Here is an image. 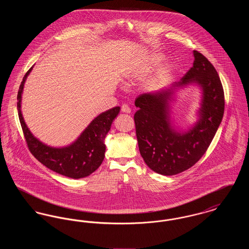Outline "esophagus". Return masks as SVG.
Returning <instances> with one entry per match:
<instances>
[{"mask_svg":"<svg viewBox=\"0 0 249 249\" xmlns=\"http://www.w3.org/2000/svg\"><path fill=\"white\" fill-rule=\"evenodd\" d=\"M121 112H122V113H127V114H130V107H129L128 105H123V106L121 107Z\"/></svg>","mask_w":249,"mask_h":249,"instance_id":"34e87169","label":"esophagus"}]
</instances>
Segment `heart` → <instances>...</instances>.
I'll return each instance as SVG.
<instances>
[{
	"instance_id": "1",
	"label": "heart",
	"mask_w": 249,
	"mask_h": 249,
	"mask_svg": "<svg viewBox=\"0 0 249 249\" xmlns=\"http://www.w3.org/2000/svg\"><path fill=\"white\" fill-rule=\"evenodd\" d=\"M142 73H143V71L140 70L139 68L134 67L127 71V73L125 75V80H127L128 82H134L142 76Z\"/></svg>"
}]
</instances>
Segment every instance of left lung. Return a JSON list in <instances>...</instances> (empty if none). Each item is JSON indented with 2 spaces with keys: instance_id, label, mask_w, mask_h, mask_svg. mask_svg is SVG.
Wrapping results in <instances>:
<instances>
[{
  "instance_id": "obj_1",
  "label": "left lung",
  "mask_w": 249,
  "mask_h": 249,
  "mask_svg": "<svg viewBox=\"0 0 249 249\" xmlns=\"http://www.w3.org/2000/svg\"><path fill=\"white\" fill-rule=\"evenodd\" d=\"M193 66L164 90L140 95L135 100L139 109L134 114L140 154L152 171L174 176L194 165L213 140L224 114V91L212 63L194 50ZM190 83L202 89L198 120L187 132H178L171 124L169 102L178 88Z\"/></svg>"
}]
</instances>
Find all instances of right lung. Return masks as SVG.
<instances>
[{
	"instance_id": "right-lung-1",
	"label": "right lung",
	"mask_w": 249,
	"mask_h": 249,
	"mask_svg": "<svg viewBox=\"0 0 249 249\" xmlns=\"http://www.w3.org/2000/svg\"><path fill=\"white\" fill-rule=\"evenodd\" d=\"M34 68L26 72L18 92V113L23 130L24 137L31 153L48 169L67 178L79 179L95 172L102 164L105 153V139L117 118L120 107L107 110L96 117L83 130L80 136L71 144L63 147H53L38 140L24 121L21 113V98L24 84Z\"/></svg>"
}]
</instances>
